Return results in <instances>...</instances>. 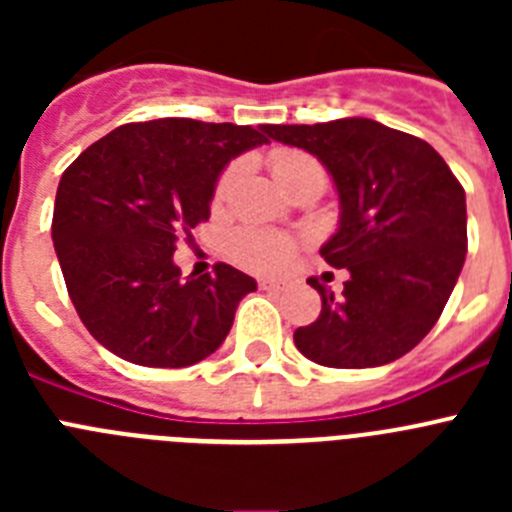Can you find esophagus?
I'll list each match as a JSON object with an SVG mask.
<instances>
[{"label":"esophagus","mask_w":512,"mask_h":512,"mask_svg":"<svg viewBox=\"0 0 512 512\" xmlns=\"http://www.w3.org/2000/svg\"><path fill=\"white\" fill-rule=\"evenodd\" d=\"M261 289H266V292H282V284H277V282H261Z\"/></svg>","instance_id":"obj_1"}]
</instances>
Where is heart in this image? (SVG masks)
<instances>
[{
  "label": "heart",
  "mask_w": 512,
  "mask_h": 512,
  "mask_svg": "<svg viewBox=\"0 0 512 512\" xmlns=\"http://www.w3.org/2000/svg\"><path fill=\"white\" fill-rule=\"evenodd\" d=\"M269 164L274 179H277L282 187H287L302 169L315 166V161L300 151H274L269 158ZM233 176L235 166H230V169L220 176V182H217L215 189L217 200H223L225 192L230 189V182H233ZM295 248L297 241L292 235L274 233V230L246 228L238 230V233L230 238V253H233V259L238 261V264L246 266V269L264 271V274H274V271L287 269L292 256H295Z\"/></svg>",
  "instance_id": "heart-1"
}]
</instances>
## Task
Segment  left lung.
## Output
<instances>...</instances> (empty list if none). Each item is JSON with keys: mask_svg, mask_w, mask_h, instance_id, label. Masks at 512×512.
Listing matches in <instances>:
<instances>
[{"mask_svg": "<svg viewBox=\"0 0 512 512\" xmlns=\"http://www.w3.org/2000/svg\"><path fill=\"white\" fill-rule=\"evenodd\" d=\"M264 133L318 158L341 205L320 256L348 279L341 295L307 282L323 310L295 330L300 354L333 369L405 356L441 318L464 266V187L425 140L369 117L264 125Z\"/></svg>", "mask_w": 512, "mask_h": 512, "instance_id": "left-lung-1", "label": "left lung"}]
</instances>
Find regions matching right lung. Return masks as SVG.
<instances>
[{"instance_id": "add662e5", "label": "right lung", "mask_w": 512, "mask_h": 512, "mask_svg": "<svg viewBox=\"0 0 512 512\" xmlns=\"http://www.w3.org/2000/svg\"><path fill=\"white\" fill-rule=\"evenodd\" d=\"M261 143L264 125L164 117L120 125L63 171L53 246L81 323L107 351L179 369L220 348L256 279L228 264L182 277L176 238L210 217L225 166Z\"/></svg>"}]
</instances>
